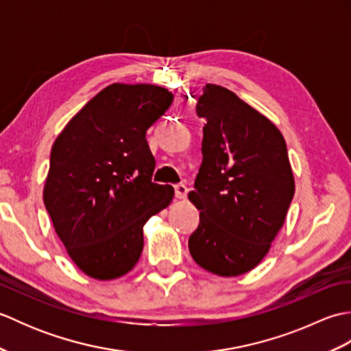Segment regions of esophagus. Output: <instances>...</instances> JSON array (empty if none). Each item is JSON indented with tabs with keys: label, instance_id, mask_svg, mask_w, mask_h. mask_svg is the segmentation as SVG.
<instances>
[{
	"label": "esophagus",
	"instance_id": "1",
	"mask_svg": "<svg viewBox=\"0 0 351 351\" xmlns=\"http://www.w3.org/2000/svg\"><path fill=\"white\" fill-rule=\"evenodd\" d=\"M187 193H189V189L185 187L184 184L175 185V196H176V199H185V196H187Z\"/></svg>",
	"mask_w": 351,
	"mask_h": 351
}]
</instances>
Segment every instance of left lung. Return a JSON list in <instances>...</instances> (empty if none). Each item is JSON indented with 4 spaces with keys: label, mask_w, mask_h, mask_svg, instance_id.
<instances>
[{
    "label": "left lung",
    "mask_w": 351,
    "mask_h": 351,
    "mask_svg": "<svg viewBox=\"0 0 351 351\" xmlns=\"http://www.w3.org/2000/svg\"><path fill=\"white\" fill-rule=\"evenodd\" d=\"M202 90L196 113L206 121L204 160L189 193L200 220L189 249L204 270L232 278L270 250L294 196V175L285 138L270 119L225 87Z\"/></svg>",
    "instance_id": "1"
}]
</instances>
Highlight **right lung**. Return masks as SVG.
Listing matches in <instances>:
<instances>
[{
    "instance_id": "add662e5",
    "label": "right lung",
    "mask_w": 351,
    "mask_h": 351,
    "mask_svg": "<svg viewBox=\"0 0 351 351\" xmlns=\"http://www.w3.org/2000/svg\"><path fill=\"white\" fill-rule=\"evenodd\" d=\"M173 101L167 88L114 83L73 116L51 149L43 202L69 258L88 278L130 273L145 223L167 208L171 185L152 182L146 131Z\"/></svg>"
}]
</instances>
